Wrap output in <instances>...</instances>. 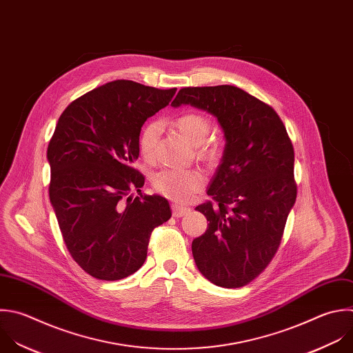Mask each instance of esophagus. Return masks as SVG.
I'll list each match as a JSON object with an SVG mask.
<instances>
[{
	"mask_svg": "<svg viewBox=\"0 0 353 353\" xmlns=\"http://www.w3.org/2000/svg\"><path fill=\"white\" fill-rule=\"evenodd\" d=\"M172 212H173L174 217H181V216H184V214H187L190 212V208L179 205V203H173L172 205Z\"/></svg>",
	"mask_w": 353,
	"mask_h": 353,
	"instance_id": "34e87169",
	"label": "esophagus"
}]
</instances>
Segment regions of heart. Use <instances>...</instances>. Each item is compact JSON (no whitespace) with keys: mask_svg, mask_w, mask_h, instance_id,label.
I'll return each instance as SVG.
<instances>
[{"mask_svg":"<svg viewBox=\"0 0 353 353\" xmlns=\"http://www.w3.org/2000/svg\"><path fill=\"white\" fill-rule=\"evenodd\" d=\"M176 129L192 144L196 154L206 162H216L221 155V143L216 137H208L212 130L210 117L202 112L188 110L174 119ZM159 134V123L150 122L139 137V150L145 161L155 157V145ZM152 185L161 195L176 202L190 201L205 185V176L198 169H165L155 174Z\"/></svg>","mask_w":353,"mask_h":353,"instance_id":"obj_1","label":"heart"}]
</instances>
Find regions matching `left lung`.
<instances>
[{
	"label": "left lung",
	"instance_id": "1",
	"mask_svg": "<svg viewBox=\"0 0 353 353\" xmlns=\"http://www.w3.org/2000/svg\"><path fill=\"white\" fill-rule=\"evenodd\" d=\"M190 103L213 116L224 132L221 165L195 208L206 231L192 241L199 272L213 284L240 288L272 262L296 199L294 147L277 112L236 85L184 87L173 106Z\"/></svg>",
	"mask_w": 353,
	"mask_h": 353
}]
</instances>
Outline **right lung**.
<instances>
[{"label": "right lung", "mask_w": 353, "mask_h": 353, "mask_svg": "<svg viewBox=\"0 0 353 353\" xmlns=\"http://www.w3.org/2000/svg\"><path fill=\"white\" fill-rule=\"evenodd\" d=\"M177 88L114 80L72 101L50 140V199L73 261L98 280H121L145 262L151 232L172 216L166 198L143 195L133 166L148 117Z\"/></svg>", "instance_id": "right-lung-1"}]
</instances>
